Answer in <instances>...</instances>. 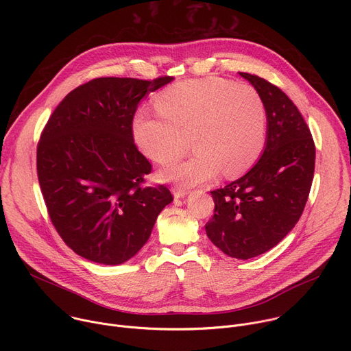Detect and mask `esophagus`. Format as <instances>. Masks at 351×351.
I'll return each instance as SVG.
<instances>
[{
  "instance_id": "34e87169",
  "label": "esophagus",
  "mask_w": 351,
  "mask_h": 351,
  "mask_svg": "<svg viewBox=\"0 0 351 351\" xmlns=\"http://www.w3.org/2000/svg\"><path fill=\"white\" fill-rule=\"evenodd\" d=\"M187 190L186 189H182V187H178V186H173L172 187V194L175 198H183L187 195Z\"/></svg>"
}]
</instances>
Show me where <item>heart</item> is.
<instances>
[{
    "label": "heart",
    "instance_id": "1",
    "mask_svg": "<svg viewBox=\"0 0 351 351\" xmlns=\"http://www.w3.org/2000/svg\"><path fill=\"white\" fill-rule=\"evenodd\" d=\"M160 115L137 114L132 133L136 145L160 165L180 160L191 145L195 154L167 168L160 178L193 186L221 171L236 178L252 168L267 137V110L260 93L221 77L176 83L156 98Z\"/></svg>",
    "mask_w": 351,
    "mask_h": 351
}]
</instances>
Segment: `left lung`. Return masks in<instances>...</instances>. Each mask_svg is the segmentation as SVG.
Returning a JSON list of instances; mask_svg holds the SVG:
<instances>
[{
  "label": "left lung",
  "instance_id": "8db88e82",
  "mask_svg": "<svg viewBox=\"0 0 351 351\" xmlns=\"http://www.w3.org/2000/svg\"><path fill=\"white\" fill-rule=\"evenodd\" d=\"M239 75L264 99L265 147L245 175L211 191L215 210L206 232L226 256L248 260L275 247L302 217L314 178L315 144L302 114L279 87L256 75Z\"/></svg>",
  "mask_w": 351,
  "mask_h": 351
}]
</instances>
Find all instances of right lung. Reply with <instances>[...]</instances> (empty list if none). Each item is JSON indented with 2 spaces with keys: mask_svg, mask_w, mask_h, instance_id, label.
Listing matches in <instances>:
<instances>
[{
  "mask_svg": "<svg viewBox=\"0 0 351 351\" xmlns=\"http://www.w3.org/2000/svg\"><path fill=\"white\" fill-rule=\"evenodd\" d=\"M98 77L72 90L37 145V175L57 232L73 252L119 265L147 243L173 202L168 187H141L152 164L132 133L140 99L172 82Z\"/></svg>",
  "mask_w": 351,
  "mask_h": 351,
  "instance_id": "1",
  "label": "right lung"
}]
</instances>
